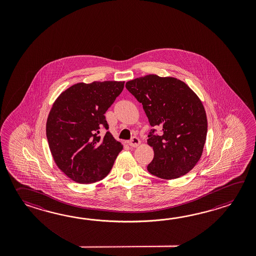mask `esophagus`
Segmentation results:
<instances>
[{"label": "esophagus", "instance_id": "esophagus-1", "mask_svg": "<svg viewBox=\"0 0 256 256\" xmlns=\"http://www.w3.org/2000/svg\"><path fill=\"white\" fill-rule=\"evenodd\" d=\"M140 144H141V141L137 137H132L130 141H128V144L132 147H137Z\"/></svg>", "mask_w": 256, "mask_h": 256}]
</instances>
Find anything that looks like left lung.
Returning a JSON list of instances; mask_svg holds the SVG:
<instances>
[{
  "instance_id": "left-lung-1",
  "label": "left lung",
  "mask_w": 256,
  "mask_h": 256,
  "mask_svg": "<svg viewBox=\"0 0 256 256\" xmlns=\"http://www.w3.org/2000/svg\"><path fill=\"white\" fill-rule=\"evenodd\" d=\"M126 88L142 104L152 129L147 144L154 159L147 166L150 174L174 180L188 173L202 158L208 130L202 100L185 82L173 76L146 75L126 82Z\"/></svg>"
}]
</instances>
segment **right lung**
I'll use <instances>...</instances> for the list:
<instances>
[{
	"label": "right lung",
	"mask_w": 256,
	"mask_h": 256,
	"mask_svg": "<svg viewBox=\"0 0 256 256\" xmlns=\"http://www.w3.org/2000/svg\"><path fill=\"white\" fill-rule=\"evenodd\" d=\"M124 87V82L76 83L54 100L46 120L49 149L58 168L70 180L90 184L109 174L122 150L110 132L104 114Z\"/></svg>",
	"instance_id": "right-lung-1"
}]
</instances>
